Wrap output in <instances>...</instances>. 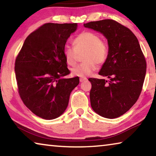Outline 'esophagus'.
<instances>
[{
	"instance_id": "esophagus-1",
	"label": "esophagus",
	"mask_w": 156,
	"mask_h": 156,
	"mask_svg": "<svg viewBox=\"0 0 156 156\" xmlns=\"http://www.w3.org/2000/svg\"><path fill=\"white\" fill-rule=\"evenodd\" d=\"M87 80V78H85V77H84V78H80V83H83V82H84V81H86Z\"/></svg>"
}]
</instances>
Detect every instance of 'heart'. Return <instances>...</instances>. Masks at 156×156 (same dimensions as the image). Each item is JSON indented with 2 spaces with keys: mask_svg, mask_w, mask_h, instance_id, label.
Returning <instances> with one entry per match:
<instances>
[{
  "mask_svg": "<svg viewBox=\"0 0 156 156\" xmlns=\"http://www.w3.org/2000/svg\"><path fill=\"white\" fill-rule=\"evenodd\" d=\"M73 44L74 48L65 46L63 54L66 63L73 67L77 63L78 55L84 54L82 57L84 62L72 69L73 75L79 77L84 78L90 75L96 69V64L103 65L109 56V44L94 31H85L80 33L74 39Z\"/></svg>",
  "mask_w": 156,
  "mask_h": 156,
  "instance_id": "1",
  "label": "heart"
}]
</instances>
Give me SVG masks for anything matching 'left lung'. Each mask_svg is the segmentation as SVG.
I'll use <instances>...</instances> for the list:
<instances>
[{"label":"left lung","instance_id":"left-lung-1","mask_svg":"<svg viewBox=\"0 0 156 156\" xmlns=\"http://www.w3.org/2000/svg\"><path fill=\"white\" fill-rule=\"evenodd\" d=\"M84 26L102 33L109 46V56L99 75L110 80L89 78L91 106L104 118L120 117L138 100L146 75V60L138 38L129 28L114 20L91 21Z\"/></svg>","mask_w":156,"mask_h":156}]
</instances>
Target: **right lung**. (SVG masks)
Listing matches in <instances>:
<instances>
[{
    "instance_id": "obj_1",
    "label": "right lung",
    "mask_w": 156,
    "mask_h": 156,
    "mask_svg": "<svg viewBox=\"0 0 156 156\" xmlns=\"http://www.w3.org/2000/svg\"><path fill=\"white\" fill-rule=\"evenodd\" d=\"M77 23H48L29 35L15 60L18 92L23 103L44 120L59 117L67 109L71 92L79 84L70 73L63 54Z\"/></svg>"
}]
</instances>
